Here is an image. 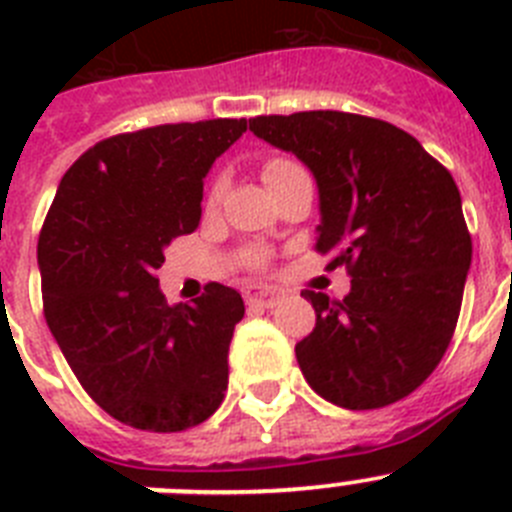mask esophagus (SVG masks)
<instances>
[{
  "mask_svg": "<svg viewBox=\"0 0 512 512\" xmlns=\"http://www.w3.org/2000/svg\"><path fill=\"white\" fill-rule=\"evenodd\" d=\"M279 300V292L274 289H246V302L248 307H274Z\"/></svg>",
  "mask_w": 512,
  "mask_h": 512,
  "instance_id": "34e87169",
  "label": "esophagus"
}]
</instances>
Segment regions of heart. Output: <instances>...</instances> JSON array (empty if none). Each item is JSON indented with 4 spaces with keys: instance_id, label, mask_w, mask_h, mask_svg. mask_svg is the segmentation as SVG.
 <instances>
[{
    "instance_id": "b5f03b06",
    "label": "heart",
    "mask_w": 512,
    "mask_h": 512,
    "mask_svg": "<svg viewBox=\"0 0 512 512\" xmlns=\"http://www.w3.org/2000/svg\"><path fill=\"white\" fill-rule=\"evenodd\" d=\"M297 169V164H292V161H284V158H274V161H269V164L264 166V179L269 182V179H274V176L284 174V171H292ZM223 189H225V182H217L215 189H212L210 200L217 202L220 197H223Z\"/></svg>"
}]
</instances>
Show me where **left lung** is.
I'll return each instance as SVG.
<instances>
[{"mask_svg": "<svg viewBox=\"0 0 512 512\" xmlns=\"http://www.w3.org/2000/svg\"><path fill=\"white\" fill-rule=\"evenodd\" d=\"M318 184V251H338L351 292L305 289L315 328L295 346L307 384L346 410L392 405L443 359L472 264L461 194L418 140L390 122L315 110L248 120Z\"/></svg>", "mask_w": 512, "mask_h": 512, "instance_id": "obj_1", "label": "left lung"}]
</instances>
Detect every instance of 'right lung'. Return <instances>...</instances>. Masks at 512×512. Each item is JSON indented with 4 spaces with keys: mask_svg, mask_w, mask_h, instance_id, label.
Listing matches in <instances>:
<instances>
[{
    "mask_svg": "<svg viewBox=\"0 0 512 512\" xmlns=\"http://www.w3.org/2000/svg\"><path fill=\"white\" fill-rule=\"evenodd\" d=\"M243 133L241 117L102 140L63 174L40 230L48 328L89 397L140 431L200 425L228 390L243 297L212 282L166 305L156 269L200 225L205 176Z\"/></svg>",
    "mask_w": 512,
    "mask_h": 512,
    "instance_id": "add662e5",
    "label": "right lung"
}]
</instances>
